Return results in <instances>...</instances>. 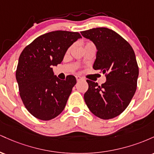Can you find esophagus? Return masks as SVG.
Masks as SVG:
<instances>
[{
    "label": "esophagus",
    "mask_w": 154,
    "mask_h": 154,
    "mask_svg": "<svg viewBox=\"0 0 154 154\" xmlns=\"http://www.w3.org/2000/svg\"><path fill=\"white\" fill-rule=\"evenodd\" d=\"M76 79H77V82H79V81L82 80V78L81 77H79V76H76Z\"/></svg>",
    "instance_id": "1"
}]
</instances>
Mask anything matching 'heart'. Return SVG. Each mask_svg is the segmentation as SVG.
Segmentation results:
<instances>
[{
    "instance_id": "heart-1",
    "label": "heart",
    "mask_w": 154,
    "mask_h": 154,
    "mask_svg": "<svg viewBox=\"0 0 154 154\" xmlns=\"http://www.w3.org/2000/svg\"><path fill=\"white\" fill-rule=\"evenodd\" d=\"M88 44H89V43H88Z\"/></svg>"
}]
</instances>
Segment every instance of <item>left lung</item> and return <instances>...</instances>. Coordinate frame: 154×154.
<instances>
[{
  "label": "left lung",
  "instance_id": "obj_1",
  "mask_svg": "<svg viewBox=\"0 0 154 154\" xmlns=\"http://www.w3.org/2000/svg\"><path fill=\"white\" fill-rule=\"evenodd\" d=\"M81 35L94 43L97 53L93 68L106 78L101 85L88 79L85 101L94 115L112 119L126 109L135 95L139 75L135 52L122 37L108 28H93Z\"/></svg>",
  "mask_w": 154,
  "mask_h": 154
}]
</instances>
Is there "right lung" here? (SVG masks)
<instances>
[{"instance_id": "right-lung-1", "label": "right lung", "mask_w": 154, "mask_h": 154, "mask_svg": "<svg viewBox=\"0 0 154 154\" xmlns=\"http://www.w3.org/2000/svg\"><path fill=\"white\" fill-rule=\"evenodd\" d=\"M81 38L78 32H51L35 39L20 54L16 72L19 95L35 117L51 120L64 109L77 80L73 75L61 80L52 67L61 63L69 48Z\"/></svg>"}]
</instances>
